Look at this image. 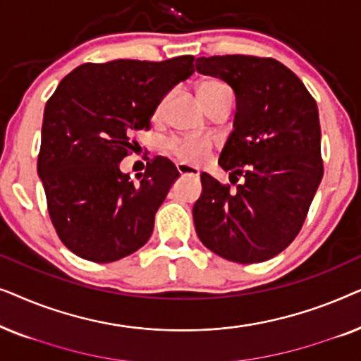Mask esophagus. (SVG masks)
Listing matches in <instances>:
<instances>
[{
	"label": "esophagus",
	"mask_w": 361,
	"mask_h": 361,
	"mask_svg": "<svg viewBox=\"0 0 361 361\" xmlns=\"http://www.w3.org/2000/svg\"><path fill=\"white\" fill-rule=\"evenodd\" d=\"M176 169L180 176H190V177L199 176V169H197V167H192V166H187V164H177Z\"/></svg>",
	"instance_id": "esophagus-1"
}]
</instances>
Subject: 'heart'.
Returning <instances> with one entry per match:
<instances>
[{
	"label": "heart",
	"mask_w": 361,
	"mask_h": 361,
	"mask_svg": "<svg viewBox=\"0 0 361 361\" xmlns=\"http://www.w3.org/2000/svg\"><path fill=\"white\" fill-rule=\"evenodd\" d=\"M197 92H199V97L204 102L205 108L210 103L220 100V98H233L230 87L219 80V78H205L204 82H200ZM162 106H164V102L157 106L156 115H161ZM166 149L180 164L195 166L210 156L214 146H212V142L207 137H172V140L167 141Z\"/></svg>",
	"instance_id": "obj_1"
}]
</instances>
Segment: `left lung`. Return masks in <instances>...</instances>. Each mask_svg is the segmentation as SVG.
Here are the masks:
<instances>
[{
  "label": "left lung",
  "mask_w": 361,
  "mask_h": 361,
  "mask_svg": "<svg viewBox=\"0 0 361 361\" xmlns=\"http://www.w3.org/2000/svg\"><path fill=\"white\" fill-rule=\"evenodd\" d=\"M197 72L233 88L235 130L219 164L230 182H245L231 189L204 172L192 210L195 231L221 258L261 263L299 235L322 180L317 105L300 78L271 57H200Z\"/></svg>",
  "instance_id": "obj_1"
}]
</instances>
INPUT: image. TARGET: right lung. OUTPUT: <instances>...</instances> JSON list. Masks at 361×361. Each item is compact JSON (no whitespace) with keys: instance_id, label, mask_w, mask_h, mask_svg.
Here are the masks:
<instances>
[{"instance_id":"1","label":"right lung","mask_w":361,"mask_h":361,"mask_svg":"<svg viewBox=\"0 0 361 361\" xmlns=\"http://www.w3.org/2000/svg\"><path fill=\"white\" fill-rule=\"evenodd\" d=\"M194 56L162 62H87L46 103L37 172L59 238L93 263H111L149 240L154 215L179 177L167 157L146 162L140 182L120 171L136 131L172 87L194 73Z\"/></svg>"}]
</instances>
